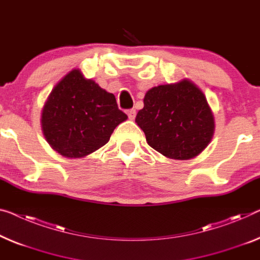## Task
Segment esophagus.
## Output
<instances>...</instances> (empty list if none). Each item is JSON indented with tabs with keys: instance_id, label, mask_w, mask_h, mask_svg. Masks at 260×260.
Wrapping results in <instances>:
<instances>
[{
	"instance_id": "obj_1",
	"label": "esophagus",
	"mask_w": 260,
	"mask_h": 260,
	"mask_svg": "<svg viewBox=\"0 0 260 260\" xmlns=\"http://www.w3.org/2000/svg\"><path fill=\"white\" fill-rule=\"evenodd\" d=\"M127 115H128L129 119H134L135 118V110H133V108H132V110L127 111Z\"/></svg>"
}]
</instances>
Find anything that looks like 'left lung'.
Wrapping results in <instances>:
<instances>
[{"label":"left lung","instance_id":"obj_1","mask_svg":"<svg viewBox=\"0 0 260 260\" xmlns=\"http://www.w3.org/2000/svg\"><path fill=\"white\" fill-rule=\"evenodd\" d=\"M135 122L147 143L174 160H190L210 143L214 114L203 92L189 79L154 86L146 92Z\"/></svg>","mask_w":260,"mask_h":260}]
</instances>
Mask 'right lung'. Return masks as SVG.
I'll return each mask as SVG.
<instances>
[{
    "label": "right lung",
    "mask_w": 260,
    "mask_h": 260,
    "mask_svg": "<svg viewBox=\"0 0 260 260\" xmlns=\"http://www.w3.org/2000/svg\"><path fill=\"white\" fill-rule=\"evenodd\" d=\"M127 120L114 94L73 69L52 88L42 110L45 140L67 158H81L106 145Z\"/></svg>",
    "instance_id": "1"
}]
</instances>
